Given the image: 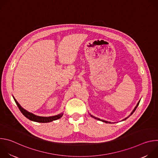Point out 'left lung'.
I'll list each match as a JSON object with an SVG mask.
<instances>
[{
    "label": "left lung",
    "mask_w": 158,
    "mask_h": 158,
    "mask_svg": "<svg viewBox=\"0 0 158 158\" xmlns=\"http://www.w3.org/2000/svg\"><path fill=\"white\" fill-rule=\"evenodd\" d=\"M139 102H140V101H139V102H138V104H137V105H136V107H135V108H134V110H132V112H131V115H130V116H131V115H132V114H133V112H134V111H135V110H136V108H137V107H138V105H139ZM128 116V117H127V118H129V116ZM92 116V117H93V118H94V116ZM95 118V119H98V120H100V121H102V122H104V123H110V122H108V121H104V120H102V119H99V118ZM125 119H126H126H124V120H125Z\"/></svg>",
    "instance_id": "1"
}]
</instances>
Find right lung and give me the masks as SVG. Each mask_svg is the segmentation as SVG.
<instances>
[{
	"mask_svg": "<svg viewBox=\"0 0 158 158\" xmlns=\"http://www.w3.org/2000/svg\"><path fill=\"white\" fill-rule=\"evenodd\" d=\"M14 99L17 104V106H18L19 110H20V112L22 113V114H23L25 117H26L27 119H29V120L31 121H35V122H37V123H49V122H51V121H55V120H57L59 118H60L63 114L61 113L60 114H58L57 116H51V117H40V116H35L32 113H31V112L27 111L26 110H25L24 109L22 108L20 104L17 102V101L15 100V99L14 98Z\"/></svg>",
	"mask_w": 158,
	"mask_h": 158,
	"instance_id": "1",
	"label": "right lung"
}]
</instances>
